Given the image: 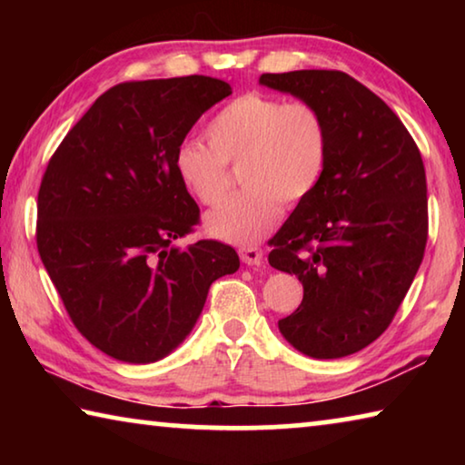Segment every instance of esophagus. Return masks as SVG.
<instances>
[{"label": "esophagus", "instance_id": "34e87169", "mask_svg": "<svg viewBox=\"0 0 465 465\" xmlns=\"http://www.w3.org/2000/svg\"><path fill=\"white\" fill-rule=\"evenodd\" d=\"M240 258L242 262H246L250 266H256L262 262V250L258 246H242L240 248Z\"/></svg>", "mask_w": 465, "mask_h": 465}]
</instances>
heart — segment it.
Masks as SVG:
<instances>
[{
    "mask_svg": "<svg viewBox=\"0 0 465 465\" xmlns=\"http://www.w3.org/2000/svg\"><path fill=\"white\" fill-rule=\"evenodd\" d=\"M209 145L183 141L174 170L196 201L215 207L232 186L230 163H240L246 186L204 219L213 238L254 243L272 230L287 207L316 191L324 176L330 135L324 114L305 100L246 92L227 102L204 127Z\"/></svg>",
    "mask_w": 465,
    "mask_h": 465,
    "instance_id": "heart-1",
    "label": "heart"
}]
</instances>
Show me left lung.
Wrapping results in <instances>:
<instances>
[{
    "mask_svg": "<svg viewBox=\"0 0 465 465\" xmlns=\"http://www.w3.org/2000/svg\"><path fill=\"white\" fill-rule=\"evenodd\" d=\"M261 84L324 114L328 163L269 242L271 266L302 281V305L279 320L299 352L352 355L380 338L404 302L429 238L427 174L396 113L344 72L262 74Z\"/></svg>",
    "mask_w": 465,
    "mask_h": 465,
    "instance_id": "left-lung-1",
    "label": "left lung"
}]
</instances>
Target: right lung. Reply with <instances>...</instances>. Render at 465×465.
<instances>
[{
  "mask_svg": "<svg viewBox=\"0 0 465 465\" xmlns=\"http://www.w3.org/2000/svg\"><path fill=\"white\" fill-rule=\"evenodd\" d=\"M227 82H124L61 141L36 203V248L85 341L124 363H153L184 341L211 282L240 269L215 240L174 246L201 222L174 153Z\"/></svg>",
  "mask_w": 465,
  "mask_h": 465,
  "instance_id": "1",
  "label": "right lung"
}]
</instances>
